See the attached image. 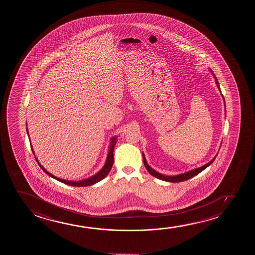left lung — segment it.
<instances>
[{"instance_id": "8db88e82", "label": "left lung", "mask_w": 255, "mask_h": 255, "mask_svg": "<svg viewBox=\"0 0 255 255\" xmlns=\"http://www.w3.org/2000/svg\"><path fill=\"white\" fill-rule=\"evenodd\" d=\"M209 70L210 71H211V73L213 74L214 78H215V82H216L217 86H218V88H219V91L221 92V91H220V84H219V82H218V80H217L215 75L213 74V72L212 71L211 69H209ZM222 98H223L224 99L223 95H222ZM224 104H225V99H224ZM225 106H226V105H225ZM216 156L213 157V159L210 161L209 163L204 164V165L201 166V167L196 168V169H192V170H191V171H186V172H185V173L174 175V176H166V175L161 174V173H159V172H157V171H155V170L150 167V165H149L148 163H147L146 158H145V157H144V154L143 153V159L144 166H145V168L147 169V171H149V173H150V175H152L153 177L158 178V179L164 180V181L171 182V183H178V182L185 181V180H187V179H189V178H192V177H194V176H196V175H198L199 173H200V172H201L202 171H204L206 168L208 167L210 164L213 163V161L215 160Z\"/></svg>"}]
</instances>
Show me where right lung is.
Masks as SVG:
<instances>
[{
    "label": "right lung",
    "mask_w": 255,
    "mask_h": 255,
    "mask_svg": "<svg viewBox=\"0 0 255 255\" xmlns=\"http://www.w3.org/2000/svg\"><path fill=\"white\" fill-rule=\"evenodd\" d=\"M26 126H27V124H26ZM27 133H28V137H29V135H28V127H27ZM117 141H118V138H117V136H112V138H111V143H110V146H109V150L108 154H107V158H106V161H105V164L103 168H102L100 171L97 172L96 174L93 175V176H91L90 178H85V179H83V180H78V181H72V180H66V179H63V178H57L56 176H54V175L51 174V173H49V171L46 170L45 168L42 166V164L39 163L38 159L36 158L35 157V151L33 150V147H32V144H30V146H31L32 152L33 154L35 155V160L37 161V163H38L39 166L42 168L43 171L47 173V174L49 175V177H51V178H55L56 180H58V181L62 182L63 184H66V185H71V186H78V187H81V186H88V185H94L96 183H98V182L101 181L102 179H104V178L109 174V172L111 171V169H112V165H113V162H114V156H113V150H114V147H115L116 143H117ZM29 142H30V138H29ZM31 143V142H30Z\"/></svg>",
    "instance_id": "1"
}]
</instances>
